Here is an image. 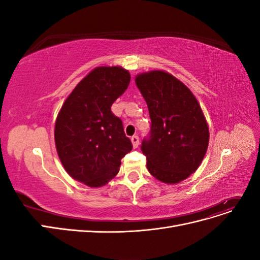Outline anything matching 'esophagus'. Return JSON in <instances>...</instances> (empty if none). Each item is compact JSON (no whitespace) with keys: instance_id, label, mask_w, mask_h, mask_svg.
<instances>
[{"instance_id":"obj_1","label":"esophagus","mask_w":260,"mask_h":260,"mask_svg":"<svg viewBox=\"0 0 260 260\" xmlns=\"http://www.w3.org/2000/svg\"><path fill=\"white\" fill-rule=\"evenodd\" d=\"M131 142H132V145H133V147H138L139 146V143H140V139H139V137L138 136H133L132 138H131Z\"/></svg>"}]
</instances>
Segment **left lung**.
<instances>
[{
  "mask_svg": "<svg viewBox=\"0 0 260 260\" xmlns=\"http://www.w3.org/2000/svg\"><path fill=\"white\" fill-rule=\"evenodd\" d=\"M138 88L146 101L151 131L141 151L153 177L178 183L199 168L206 154L209 131L199 102L177 78L160 70L139 75Z\"/></svg>",
  "mask_w": 260,
  "mask_h": 260,
  "instance_id": "1",
  "label": "left lung"
}]
</instances>
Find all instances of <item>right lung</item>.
<instances>
[{
	"mask_svg": "<svg viewBox=\"0 0 260 260\" xmlns=\"http://www.w3.org/2000/svg\"><path fill=\"white\" fill-rule=\"evenodd\" d=\"M130 74L121 67H98L67 98L55 124V144L62 166L74 179L98 187L119 171L131 152L112 105L127 90Z\"/></svg>",
	"mask_w": 260,
	"mask_h": 260,
	"instance_id": "add662e5",
	"label": "right lung"
}]
</instances>
